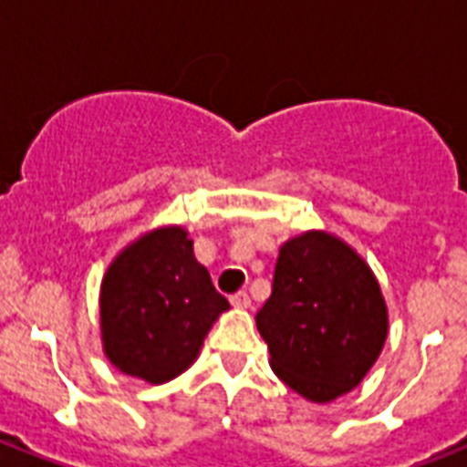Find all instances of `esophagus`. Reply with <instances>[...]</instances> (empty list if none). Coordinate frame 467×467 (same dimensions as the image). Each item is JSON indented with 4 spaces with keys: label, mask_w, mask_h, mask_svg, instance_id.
Segmentation results:
<instances>
[{
    "label": "esophagus",
    "mask_w": 467,
    "mask_h": 467,
    "mask_svg": "<svg viewBox=\"0 0 467 467\" xmlns=\"http://www.w3.org/2000/svg\"><path fill=\"white\" fill-rule=\"evenodd\" d=\"M230 303H233L234 307H240V310H247V307H252V298H249L244 291L234 293L233 298H230Z\"/></svg>",
    "instance_id": "34e87169"
}]
</instances>
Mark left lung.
<instances>
[{
  "label": "left lung",
  "mask_w": 467,
  "mask_h": 467,
  "mask_svg": "<svg viewBox=\"0 0 467 467\" xmlns=\"http://www.w3.org/2000/svg\"><path fill=\"white\" fill-rule=\"evenodd\" d=\"M256 329L274 373L300 398L325 405L373 368L388 339V306L376 274L351 244L307 230L278 249Z\"/></svg>",
  "instance_id": "left-lung-1"
}]
</instances>
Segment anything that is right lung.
Returning <instances> with one entry per match:
<instances>
[{"instance_id": "1", "label": "right lung", "mask_w": 467, "mask_h": 467, "mask_svg": "<svg viewBox=\"0 0 467 467\" xmlns=\"http://www.w3.org/2000/svg\"><path fill=\"white\" fill-rule=\"evenodd\" d=\"M230 310L193 256L182 225L155 227L116 254L101 281V344L111 366L160 385L198 358L213 322Z\"/></svg>"}]
</instances>
